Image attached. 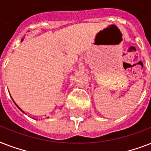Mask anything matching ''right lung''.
I'll return each mask as SVG.
<instances>
[{
	"instance_id": "add662e5",
	"label": "right lung",
	"mask_w": 151,
	"mask_h": 151,
	"mask_svg": "<svg viewBox=\"0 0 151 151\" xmlns=\"http://www.w3.org/2000/svg\"><path fill=\"white\" fill-rule=\"evenodd\" d=\"M23 41V39H22V41ZM14 103H15V102H14ZM15 106H17V107H18V108H19V110H21V111H22V112H23V113H24V111H23V110H22V109H21V108H20V107H19V106H18V105H17V104H16V103H15Z\"/></svg>"
}]
</instances>
